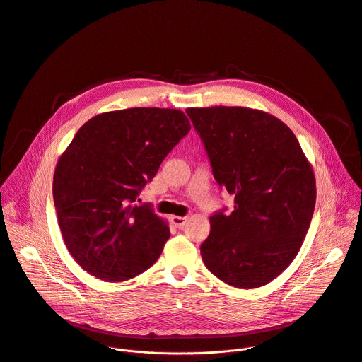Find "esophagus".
<instances>
[{
  "instance_id": "1",
  "label": "esophagus",
  "mask_w": 362,
  "mask_h": 362,
  "mask_svg": "<svg viewBox=\"0 0 362 362\" xmlns=\"http://www.w3.org/2000/svg\"><path fill=\"white\" fill-rule=\"evenodd\" d=\"M172 222L175 226L177 228H183L187 222V218L186 216H172Z\"/></svg>"
}]
</instances>
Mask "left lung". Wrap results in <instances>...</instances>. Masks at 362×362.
Instances as JSON below:
<instances>
[{"label":"left lung","instance_id":"left-lung-1","mask_svg":"<svg viewBox=\"0 0 362 362\" xmlns=\"http://www.w3.org/2000/svg\"><path fill=\"white\" fill-rule=\"evenodd\" d=\"M218 185L235 196L230 215H212L202 259L228 285L252 289L274 281L298 255L317 200L315 175L293 132L249 107L186 110Z\"/></svg>","mask_w":362,"mask_h":362}]
</instances>
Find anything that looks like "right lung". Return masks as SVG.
Segmentation results:
<instances>
[{"label": "right lung", "mask_w": 362, "mask_h": 362, "mask_svg": "<svg viewBox=\"0 0 362 362\" xmlns=\"http://www.w3.org/2000/svg\"><path fill=\"white\" fill-rule=\"evenodd\" d=\"M189 130L183 112L159 107L106 112L78 129L57 162L53 196L66 247L86 272L122 282L159 259L169 223L136 200Z\"/></svg>", "instance_id": "right-lung-1"}]
</instances>
